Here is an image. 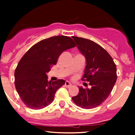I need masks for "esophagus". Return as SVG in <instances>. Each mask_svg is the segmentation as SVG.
<instances>
[{
    "mask_svg": "<svg viewBox=\"0 0 135 135\" xmlns=\"http://www.w3.org/2000/svg\"><path fill=\"white\" fill-rule=\"evenodd\" d=\"M71 86V84L70 82H69L68 81H66L65 82V87H70Z\"/></svg>",
    "mask_w": 135,
    "mask_h": 135,
    "instance_id": "obj_1",
    "label": "esophagus"
}]
</instances>
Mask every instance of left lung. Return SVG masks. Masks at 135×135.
<instances>
[{
    "label": "left lung",
    "instance_id": "left-lung-1",
    "mask_svg": "<svg viewBox=\"0 0 135 135\" xmlns=\"http://www.w3.org/2000/svg\"><path fill=\"white\" fill-rule=\"evenodd\" d=\"M72 38L86 61L82 80L89 82L90 86L89 89L79 87V93L72 97V101L82 108H95L110 95L117 80L116 65L110 55L99 45L83 38Z\"/></svg>",
    "mask_w": 135,
    "mask_h": 135
}]
</instances>
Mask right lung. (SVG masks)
I'll return each mask as SVG.
<instances>
[{
    "label": "right lung",
    "instance_id": "right-lung-1",
    "mask_svg": "<svg viewBox=\"0 0 135 135\" xmlns=\"http://www.w3.org/2000/svg\"><path fill=\"white\" fill-rule=\"evenodd\" d=\"M75 46L70 37L53 36L33 45L20 59L15 70V86L27 108L40 109L53 102L56 91L65 81L49 82L46 74L64 51Z\"/></svg>",
    "mask_w": 135,
    "mask_h": 135
}]
</instances>
